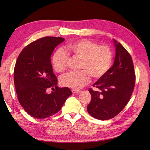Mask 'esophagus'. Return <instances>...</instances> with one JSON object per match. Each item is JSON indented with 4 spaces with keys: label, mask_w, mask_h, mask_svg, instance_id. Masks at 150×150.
<instances>
[{
    "label": "esophagus",
    "mask_w": 150,
    "mask_h": 150,
    "mask_svg": "<svg viewBox=\"0 0 150 150\" xmlns=\"http://www.w3.org/2000/svg\"><path fill=\"white\" fill-rule=\"evenodd\" d=\"M72 91V92L73 93H81V91H80V90H78V89H72L71 90Z\"/></svg>",
    "instance_id": "obj_1"
}]
</instances>
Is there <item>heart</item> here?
Wrapping results in <instances>:
<instances>
[{
  "mask_svg": "<svg viewBox=\"0 0 150 150\" xmlns=\"http://www.w3.org/2000/svg\"><path fill=\"white\" fill-rule=\"evenodd\" d=\"M66 51L70 55L81 59L78 72H69L62 76L61 84L66 87L79 89L90 81V76L99 79L106 74L111 65L112 54L107 46L98 44L88 39H80L67 44ZM69 57L62 49H57L52 57V66L57 72L67 67Z\"/></svg>",
  "mask_w": 150,
  "mask_h": 150,
  "instance_id": "obj_1",
  "label": "heart"
}]
</instances>
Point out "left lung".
<instances>
[{
	"label": "left lung",
	"mask_w": 150,
	"mask_h": 150,
	"mask_svg": "<svg viewBox=\"0 0 150 150\" xmlns=\"http://www.w3.org/2000/svg\"><path fill=\"white\" fill-rule=\"evenodd\" d=\"M116 49L114 64L106 74L91 88V101L87 106L89 114L95 118L108 120L123 110L129 101L135 84V73L132 58L125 48L113 39Z\"/></svg>",
	"instance_id": "left-lung-1"
}]
</instances>
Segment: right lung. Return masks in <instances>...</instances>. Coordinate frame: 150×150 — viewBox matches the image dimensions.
<instances>
[{"label":"right lung","mask_w":150,"mask_h":150,"mask_svg":"<svg viewBox=\"0 0 150 150\" xmlns=\"http://www.w3.org/2000/svg\"><path fill=\"white\" fill-rule=\"evenodd\" d=\"M57 37H44L27 46L18 57L13 79L21 105L29 115L43 119L60 111L72 94L68 88H59L53 73L51 56L55 47L64 41ZM55 87L51 94L47 88Z\"/></svg>","instance_id":"add662e5"}]
</instances>
